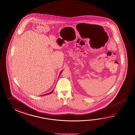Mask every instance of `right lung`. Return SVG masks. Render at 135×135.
<instances>
[{
	"label": "right lung",
	"instance_id": "add662e5",
	"mask_svg": "<svg viewBox=\"0 0 135 135\" xmlns=\"http://www.w3.org/2000/svg\"><path fill=\"white\" fill-rule=\"evenodd\" d=\"M62 70L61 71V73H60V74H61V72H62ZM60 75H59V76H60ZM53 91H54V90H53ZM53 91H52L51 92H50V93H48V94H44V95H48V94H51V93L52 92H53Z\"/></svg>",
	"mask_w": 135,
	"mask_h": 135
}]
</instances>
